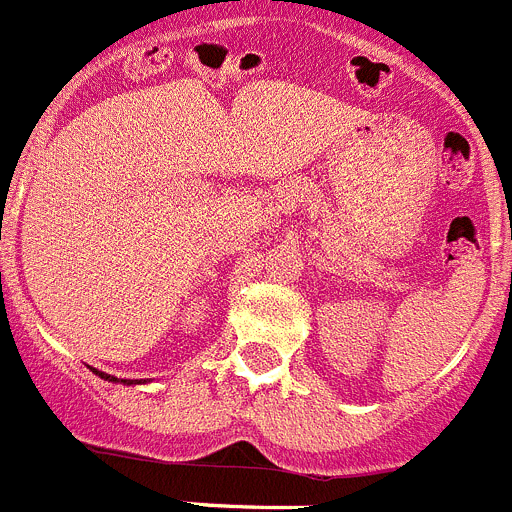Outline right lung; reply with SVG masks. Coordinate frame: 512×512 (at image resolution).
<instances>
[{
    "mask_svg": "<svg viewBox=\"0 0 512 512\" xmlns=\"http://www.w3.org/2000/svg\"><path fill=\"white\" fill-rule=\"evenodd\" d=\"M91 370L98 375V378H103V381H109V383H124V386H137V383H147V381H126V378H116V375L101 373V370H96V368H91Z\"/></svg>",
    "mask_w": 512,
    "mask_h": 512,
    "instance_id": "obj_1",
    "label": "right lung"
}]
</instances>
